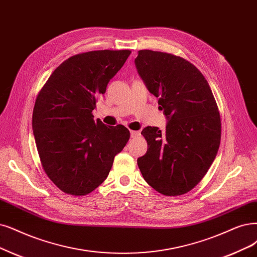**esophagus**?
<instances>
[{
    "mask_svg": "<svg viewBox=\"0 0 257 257\" xmlns=\"http://www.w3.org/2000/svg\"><path fill=\"white\" fill-rule=\"evenodd\" d=\"M130 136H131V138H137L138 136H140V132L136 131V130H131L130 131Z\"/></svg>",
    "mask_w": 257,
    "mask_h": 257,
    "instance_id": "34e87169",
    "label": "esophagus"
}]
</instances>
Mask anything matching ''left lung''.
Wrapping results in <instances>:
<instances>
[{
    "instance_id": "8db88e82",
    "label": "left lung",
    "mask_w": 257,
    "mask_h": 257,
    "mask_svg": "<svg viewBox=\"0 0 257 257\" xmlns=\"http://www.w3.org/2000/svg\"><path fill=\"white\" fill-rule=\"evenodd\" d=\"M135 63L167 118L163 132L150 126L142 130L148 149L138 159L139 168L160 194L183 195L201 181L220 145L214 95L202 73L179 56L142 50Z\"/></svg>"
}]
</instances>
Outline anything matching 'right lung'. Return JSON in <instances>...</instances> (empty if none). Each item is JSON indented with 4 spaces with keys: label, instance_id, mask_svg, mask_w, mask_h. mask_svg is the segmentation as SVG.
<instances>
[{
    "label": "right lung",
    "instance_id": "obj_1",
    "mask_svg": "<svg viewBox=\"0 0 257 257\" xmlns=\"http://www.w3.org/2000/svg\"><path fill=\"white\" fill-rule=\"evenodd\" d=\"M130 54L103 50L72 56L38 94L33 112L37 150L45 174L65 194L93 192L127 144L125 126H106L94 120L92 111Z\"/></svg>",
    "mask_w": 257,
    "mask_h": 257
}]
</instances>
